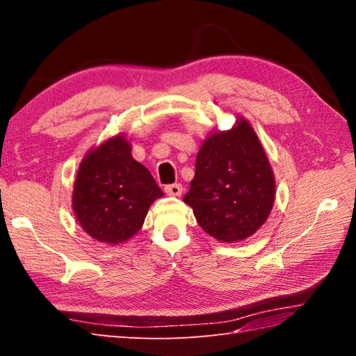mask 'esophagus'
Segmentation results:
<instances>
[{"label":"esophagus","mask_w":356,"mask_h":356,"mask_svg":"<svg viewBox=\"0 0 356 356\" xmlns=\"http://www.w3.org/2000/svg\"><path fill=\"white\" fill-rule=\"evenodd\" d=\"M165 191H166V195H169V196L178 197V196L182 195V186L181 184H170V186L165 187Z\"/></svg>","instance_id":"34e87169"}]
</instances>
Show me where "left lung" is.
<instances>
[{
    "mask_svg": "<svg viewBox=\"0 0 356 356\" xmlns=\"http://www.w3.org/2000/svg\"><path fill=\"white\" fill-rule=\"evenodd\" d=\"M276 195L270 161L243 117L203 139L184 196L200 227L224 243L241 242L267 221Z\"/></svg>",
    "mask_w": 356,
    "mask_h": 356,
    "instance_id": "8db88e82",
    "label": "left lung"
}]
</instances>
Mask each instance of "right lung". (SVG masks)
<instances>
[{
  "mask_svg": "<svg viewBox=\"0 0 356 356\" xmlns=\"http://www.w3.org/2000/svg\"><path fill=\"white\" fill-rule=\"evenodd\" d=\"M161 196L149 170L132 157L124 134H117L83 157L74 181L72 211L95 241L118 245L141 230L149 207Z\"/></svg>",
  "mask_w": 356,
  "mask_h": 356,
  "instance_id": "1",
  "label": "right lung"
}]
</instances>
